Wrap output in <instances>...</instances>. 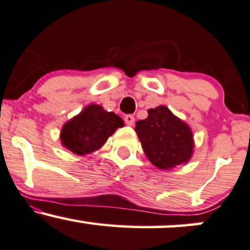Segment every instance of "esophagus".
I'll return each instance as SVG.
<instances>
[{
  "instance_id": "obj_1",
  "label": "esophagus",
  "mask_w": 250,
  "mask_h": 250,
  "mask_svg": "<svg viewBox=\"0 0 250 250\" xmlns=\"http://www.w3.org/2000/svg\"><path fill=\"white\" fill-rule=\"evenodd\" d=\"M125 125H134V123H135V117L133 116V115H127L125 117Z\"/></svg>"
}]
</instances>
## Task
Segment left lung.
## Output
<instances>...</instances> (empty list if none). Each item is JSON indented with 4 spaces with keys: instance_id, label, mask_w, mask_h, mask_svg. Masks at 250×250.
<instances>
[{
    "instance_id": "obj_1",
    "label": "left lung",
    "mask_w": 250,
    "mask_h": 250,
    "mask_svg": "<svg viewBox=\"0 0 250 250\" xmlns=\"http://www.w3.org/2000/svg\"><path fill=\"white\" fill-rule=\"evenodd\" d=\"M138 140L146 157L159 170H170L190 161L194 140L190 125L167 106L148 110V117L136 122Z\"/></svg>"
}]
</instances>
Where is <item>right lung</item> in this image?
I'll return each instance as SVG.
<instances>
[{"label":"right lung","mask_w":250,"mask_h":250,"mask_svg":"<svg viewBox=\"0 0 250 250\" xmlns=\"http://www.w3.org/2000/svg\"><path fill=\"white\" fill-rule=\"evenodd\" d=\"M123 125V120L115 113L107 112L101 104H91L62 125L60 142L73 154L85 156L100 149Z\"/></svg>","instance_id":"obj_1"}]
</instances>
